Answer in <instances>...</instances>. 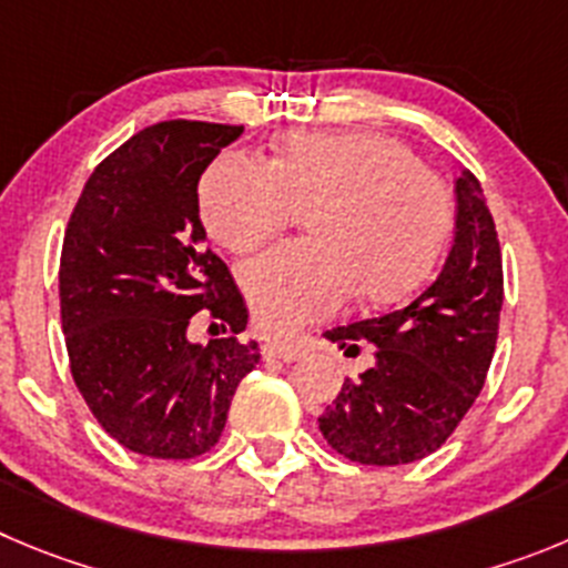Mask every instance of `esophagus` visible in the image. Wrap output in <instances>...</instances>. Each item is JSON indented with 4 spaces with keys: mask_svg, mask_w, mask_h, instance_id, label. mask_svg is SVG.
I'll return each mask as SVG.
<instances>
[{
    "mask_svg": "<svg viewBox=\"0 0 568 568\" xmlns=\"http://www.w3.org/2000/svg\"><path fill=\"white\" fill-rule=\"evenodd\" d=\"M263 358L266 362H296V358H302V347H296V344H266L263 347Z\"/></svg>",
    "mask_w": 568,
    "mask_h": 568,
    "instance_id": "1",
    "label": "esophagus"
}]
</instances>
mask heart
Wrapping results in <instances>:
<instances>
[{
  "label": "heart",
  "mask_w": 568,
  "mask_h": 568,
  "mask_svg": "<svg viewBox=\"0 0 568 568\" xmlns=\"http://www.w3.org/2000/svg\"><path fill=\"white\" fill-rule=\"evenodd\" d=\"M201 221L219 246L248 254L314 206V241L288 243L241 272L260 331L291 336L349 296L389 302L415 291L452 235L445 184L378 131H294L274 162L224 153L199 184Z\"/></svg>",
  "instance_id": "b5f03b06"
}]
</instances>
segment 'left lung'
I'll use <instances>...</instances> for the list:
<instances>
[{
	"label": "left lung",
	"mask_w": 568,
	"mask_h": 568,
	"mask_svg": "<svg viewBox=\"0 0 568 568\" xmlns=\"http://www.w3.org/2000/svg\"><path fill=\"white\" fill-rule=\"evenodd\" d=\"M501 300L496 224L479 182L463 168L457 232L439 277L406 308L325 333L338 347L375 344L373 367L344 381L320 417L333 452L362 465H406L437 452L485 386Z\"/></svg>",
	"instance_id": "8db88e82"
}]
</instances>
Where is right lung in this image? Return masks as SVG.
<instances>
[{"instance_id": "add662e5", "label": "right lung", "mask_w": 568, "mask_h": 568, "mask_svg": "<svg viewBox=\"0 0 568 568\" xmlns=\"http://www.w3.org/2000/svg\"><path fill=\"white\" fill-rule=\"evenodd\" d=\"M243 125L168 120L94 168L58 268L69 369L92 415L129 452L193 459L219 443L257 342L230 268L204 246L199 179ZM199 310L233 336L193 345Z\"/></svg>"}]
</instances>
